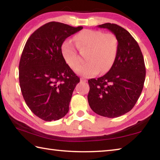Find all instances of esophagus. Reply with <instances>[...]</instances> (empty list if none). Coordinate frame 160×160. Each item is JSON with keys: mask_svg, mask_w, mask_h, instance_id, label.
Instances as JSON below:
<instances>
[{"mask_svg": "<svg viewBox=\"0 0 160 160\" xmlns=\"http://www.w3.org/2000/svg\"><path fill=\"white\" fill-rule=\"evenodd\" d=\"M80 81L81 82H86L87 81H88V80L85 79V78H80Z\"/></svg>", "mask_w": 160, "mask_h": 160, "instance_id": "34e87169", "label": "esophagus"}]
</instances>
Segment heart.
Returning a JSON list of instances; mask_svg holds the SVG:
<instances>
[{
  "mask_svg": "<svg viewBox=\"0 0 160 160\" xmlns=\"http://www.w3.org/2000/svg\"><path fill=\"white\" fill-rule=\"evenodd\" d=\"M78 48L85 54V63L76 69L77 73L86 77L94 76L99 72H106L114 63L118 52V42L112 34H104L99 30L84 29L75 37ZM61 51L65 61L71 68H76L80 59L71 39L62 43Z\"/></svg>",
  "mask_w": 160,
  "mask_h": 160,
  "instance_id": "1",
  "label": "heart"
}]
</instances>
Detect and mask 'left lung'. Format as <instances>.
Instances as JSON below:
<instances>
[{
    "mask_svg": "<svg viewBox=\"0 0 160 160\" xmlns=\"http://www.w3.org/2000/svg\"><path fill=\"white\" fill-rule=\"evenodd\" d=\"M97 27L115 35L118 52L107 74L88 80V103L97 114L118 117L132 109L142 92L146 73L144 58L138 44L125 29L111 23Z\"/></svg>",
    "mask_w": 160,
    "mask_h": 160,
    "instance_id": "1",
    "label": "left lung"
}]
</instances>
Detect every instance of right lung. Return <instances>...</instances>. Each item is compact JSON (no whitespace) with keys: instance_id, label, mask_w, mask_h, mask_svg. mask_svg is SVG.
<instances>
[{"instance_id":"obj_1","label":"right lung","mask_w":160,"mask_h":160,"mask_svg":"<svg viewBox=\"0 0 160 160\" xmlns=\"http://www.w3.org/2000/svg\"><path fill=\"white\" fill-rule=\"evenodd\" d=\"M82 28L50 22L37 29L26 42L19 64L20 86L29 109L42 120H58L68 112L80 78L66 64L61 46Z\"/></svg>"}]
</instances>
